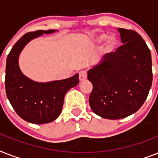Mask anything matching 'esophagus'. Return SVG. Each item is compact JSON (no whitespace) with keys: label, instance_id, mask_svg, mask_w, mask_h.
Returning a JSON list of instances; mask_svg holds the SVG:
<instances>
[{"label":"esophagus","instance_id":"34e87169","mask_svg":"<svg viewBox=\"0 0 158 158\" xmlns=\"http://www.w3.org/2000/svg\"><path fill=\"white\" fill-rule=\"evenodd\" d=\"M79 81H84L85 79H87V71L86 70H82L79 72Z\"/></svg>","mask_w":158,"mask_h":158}]
</instances>
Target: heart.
<instances>
[{"instance_id":"1","label":"heart","mask_w":158,"mask_h":158,"mask_svg":"<svg viewBox=\"0 0 158 158\" xmlns=\"http://www.w3.org/2000/svg\"><path fill=\"white\" fill-rule=\"evenodd\" d=\"M105 40V44H104V51L106 52H110L117 47L119 43V39L118 37L115 34H110L106 36L105 33H101L97 35L94 38V41L98 43H102Z\"/></svg>"}]
</instances>
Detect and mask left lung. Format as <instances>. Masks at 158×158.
Segmentation results:
<instances>
[{
	"mask_svg": "<svg viewBox=\"0 0 158 158\" xmlns=\"http://www.w3.org/2000/svg\"><path fill=\"white\" fill-rule=\"evenodd\" d=\"M123 45L104 55L88 71L93 84L89 105L105 119L127 117L139 109L152 86V56L142 37L135 31L118 28Z\"/></svg>",
	"mask_w": 158,
	"mask_h": 158,
	"instance_id": "left-lung-1",
	"label": "left lung"
}]
</instances>
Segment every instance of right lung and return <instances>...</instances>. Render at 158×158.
Wrapping results in <instances>:
<instances>
[{"label":"right lung","instance_id":"add662e5","mask_svg":"<svg viewBox=\"0 0 158 158\" xmlns=\"http://www.w3.org/2000/svg\"><path fill=\"white\" fill-rule=\"evenodd\" d=\"M57 30H38L24 34L14 45L6 59V92L16 113L33 124L52 122L60 115L68 90L79 84V74L62 80L39 83L25 76L19 65V57L30 41Z\"/></svg>","mask_w":158,"mask_h":158}]
</instances>
